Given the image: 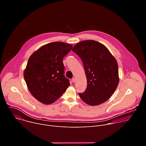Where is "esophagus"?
Segmentation results:
<instances>
[{"mask_svg": "<svg viewBox=\"0 0 146 146\" xmlns=\"http://www.w3.org/2000/svg\"><path fill=\"white\" fill-rule=\"evenodd\" d=\"M72 82H73V83L75 82V81H76V78H73L72 80Z\"/></svg>", "mask_w": 146, "mask_h": 146, "instance_id": "34e87169", "label": "esophagus"}]
</instances>
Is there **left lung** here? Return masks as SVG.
Instances as JSON below:
<instances>
[{
	"label": "left lung",
	"instance_id": "1",
	"mask_svg": "<svg viewBox=\"0 0 146 146\" xmlns=\"http://www.w3.org/2000/svg\"><path fill=\"white\" fill-rule=\"evenodd\" d=\"M81 58L87 79L86 90L78 95L90 106L107 101L119 82L116 59L103 44L93 40L80 41L73 48Z\"/></svg>",
	"mask_w": 146,
	"mask_h": 146
}]
</instances>
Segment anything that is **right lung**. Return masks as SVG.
<instances>
[{
	"label": "right lung",
	"mask_w": 146,
	"mask_h": 146,
	"mask_svg": "<svg viewBox=\"0 0 146 146\" xmlns=\"http://www.w3.org/2000/svg\"><path fill=\"white\" fill-rule=\"evenodd\" d=\"M72 47V44L55 41L41 47L29 58L24 79L31 94L41 103H54L70 86L64 76L63 58Z\"/></svg>",
	"instance_id": "add662e5"
}]
</instances>
